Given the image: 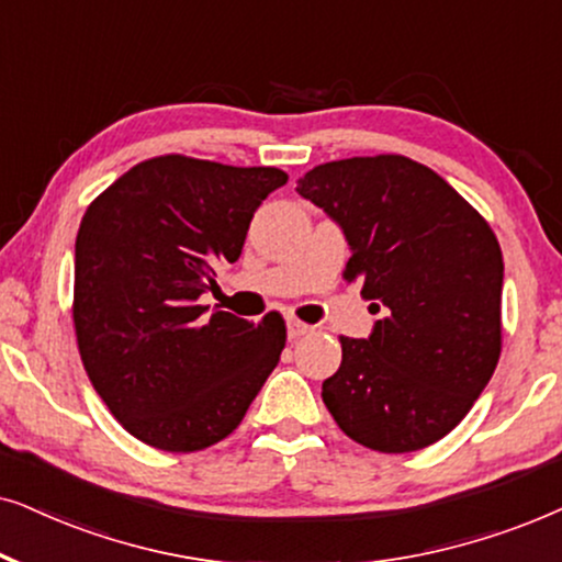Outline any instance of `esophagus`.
I'll return each instance as SVG.
<instances>
[{"label":"esophagus","mask_w":562,"mask_h":562,"mask_svg":"<svg viewBox=\"0 0 562 562\" xmlns=\"http://www.w3.org/2000/svg\"><path fill=\"white\" fill-rule=\"evenodd\" d=\"M311 331L308 324H303V321L297 318H288V339H301V336H305Z\"/></svg>","instance_id":"34e87169"}]
</instances>
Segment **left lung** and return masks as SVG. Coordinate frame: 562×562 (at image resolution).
<instances>
[{"label":"left lung","mask_w":562,"mask_h":562,"mask_svg":"<svg viewBox=\"0 0 562 562\" xmlns=\"http://www.w3.org/2000/svg\"><path fill=\"white\" fill-rule=\"evenodd\" d=\"M347 238L344 280L383 313L341 336L324 380L339 429L378 452H414L458 426L501 355L504 257L488 223L437 171L406 156L328 161L297 179Z\"/></svg>","instance_id":"8db88e82"}]
</instances>
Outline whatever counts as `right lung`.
Segmentation results:
<instances>
[{
    "label": "right lung",
    "instance_id": "right-lung-1",
    "mask_svg": "<svg viewBox=\"0 0 562 562\" xmlns=\"http://www.w3.org/2000/svg\"><path fill=\"white\" fill-rule=\"evenodd\" d=\"M288 182L274 167L159 156L115 179L81 218L74 326L94 391L140 442L205 450L241 424L285 347V321L200 305L218 265Z\"/></svg>",
    "mask_w": 562,
    "mask_h": 562
}]
</instances>
